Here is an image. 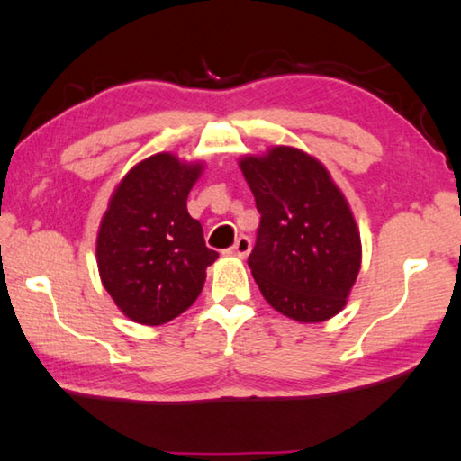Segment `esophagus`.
<instances>
[{
  "label": "esophagus",
  "mask_w": 461,
  "mask_h": 461,
  "mask_svg": "<svg viewBox=\"0 0 461 461\" xmlns=\"http://www.w3.org/2000/svg\"><path fill=\"white\" fill-rule=\"evenodd\" d=\"M250 248H252L250 238H248V236H240V238L236 240V244H233V246L230 248V254H233V257L244 258V257H248V252H250Z\"/></svg>",
  "instance_id": "34e87169"
}]
</instances>
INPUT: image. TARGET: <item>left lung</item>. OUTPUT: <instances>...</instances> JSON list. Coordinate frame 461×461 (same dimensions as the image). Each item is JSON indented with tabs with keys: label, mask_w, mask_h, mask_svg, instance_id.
Here are the masks:
<instances>
[{
	"label": "left lung",
	"mask_w": 461,
	"mask_h": 461,
	"mask_svg": "<svg viewBox=\"0 0 461 461\" xmlns=\"http://www.w3.org/2000/svg\"><path fill=\"white\" fill-rule=\"evenodd\" d=\"M260 213L248 267L276 312L322 322L347 303L361 268V238L326 167L294 148L240 162Z\"/></svg>",
	"instance_id": "obj_1"
}]
</instances>
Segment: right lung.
Returning <instances> with one entry per match:
<instances>
[{
    "label": "right lung",
    "mask_w": 461,
    "mask_h": 461,
    "mask_svg": "<svg viewBox=\"0 0 461 461\" xmlns=\"http://www.w3.org/2000/svg\"><path fill=\"white\" fill-rule=\"evenodd\" d=\"M201 166L170 153L137 164L113 194L98 231L104 289L139 324H164L199 297L204 270L219 254L204 244L186 196Z\"/></svg>",
    "instance_id": "right-lung-1"
}]
</instances>
